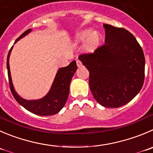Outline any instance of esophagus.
Instances as JSON below:
<instances>
[{"label":"esophagus","mask_w":153,"mask_h":153,"mask_svg":"<svg viewBox=\"0 0 153 153\" xmlns=\"http://www.w3.org/2000/svg\"><path fill=\"white\" fill-rule=\"evenodd\" d=\"M76 65H77L78 68H80V67H82V62L79 60H76Z\"/></svg>","instance_id":"34e87169"}]
</instances>
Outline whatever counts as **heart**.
<instances>
[{"instance_id": "1", "label": "heart", "mask_w": 153, "mask_h": 153, "mask_svg": "<svg viewBox=\"0 0 153 153\" xmlns=\"http://www.w3.org/2000/svg\"><path fill=\"white\" fill-rule=\"evenodd\" d=\"M91 30L87 29L84 30L79 33L77 36V38L79 40H83L86 38L85 43V47L87 50H91L95 47L99 41V33L97 31H92L90 33Z\"/></svg>"}]
</instances>
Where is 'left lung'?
Here are the masks:
<instances>
[{"instance_id":"left-lung-1","label":"left lung","mask_w":153,"mask_h":153,"mask_svg":"<svg viewBox=\"0 0 153 153\" xmlns=\"http://www.w3.org/2000/svg\"><path fill=\"white\" fill-rule=\"evenodd\" d=\"M105 42L79 59L89 72L93 97L103 107L128 104L142 88L145 77L143 49L134 36L123 27L104 24Z\"/></svg>"}]
</instances>
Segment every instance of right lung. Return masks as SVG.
<instances>
[{
  "instance_id": "obj_1",
  "label": "right lung",
  "mask_w": 153,
  "mask_h": 153,
  "mask_svg": "<svg viewBox=\"0 0 153 153\" xmlns=\"http://www.w3.org/2000/svg\"><path fill=\"white\" fill-rule=\"evenodd\" d=\"M30 31V29L25 30L22 34L20 35L19 38L16 39L15 43L22 37L28 34ZM12 48L13 46L9 51L8 56H7V67L10 91L12 92L14 98L16 100V101L20 105L22 106L30 113H34L36 115L52 116V115L59 113L65 105L67 100H68V94H69L70 82H71L74 73L77 69L76 61H73L68 66L60 68L59 70L50 91L43 98H41L40 100H35V101H27V100L22 98L17 94V93L14 90L13 85L12 83V79L10 76V65H9V57H10Z\"/></svg>"
}]
</instances>
